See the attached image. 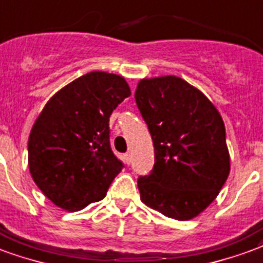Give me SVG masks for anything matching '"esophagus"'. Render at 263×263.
<instances>
[{
    "label": "esophagus",
    "instance_id": "obj_1",
    "mask_svg": "<svg viewBox=\"0 0 263 263\" xmlns=\"http://www.w3.org/2000/svg\"><path fill=\"white\" fill-rule=\"evenodd\" d=\"M124 162H126L127 165H130V162H132V155H130V153L124 154Z\"/></svg>",
    "mask_w": 263,
    "mask_h": 263
}]
</instances>
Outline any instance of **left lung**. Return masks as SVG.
Masks as SVG:
<instances>
[{
    "label": "left lung",
    "mask_w": 263,
    "mask_h": 263,
    "mask_svg": "<svg viewBox=\"0 0 263 263\" xmlns=\"http://www.w3.org/2000/svg\"><path fill=\"white\" fill-rule=\"evenodd\" d=\"M134 98L155 151L151 173L137 180L141 201L176 220L198 216L230 172L222 116L198 88L176 76L140 80Z\"/></svg>",
    "instance_id": "obj_1"
}]
</instances>
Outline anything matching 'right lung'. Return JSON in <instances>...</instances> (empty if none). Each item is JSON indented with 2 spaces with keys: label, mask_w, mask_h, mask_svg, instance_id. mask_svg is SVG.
<instances>
[{
  "label": "right lung",
  "mask_w": 263,
  "mask_h": 263,
  "mask_svg": "<svg viewBox=\"0 0 263 263\" xmlns=\"http://www.w3.org/2000/svg\"><path fill=\"white\" fill-rule=\"evenodd\" d=\"M130 96L122 76L90 72L49 98L29 136V169L43 194L74 212L101 201L123 163L109 144V116Z\"/></svg>",
  "instance_id": "add662e5"
}]
</instances>
